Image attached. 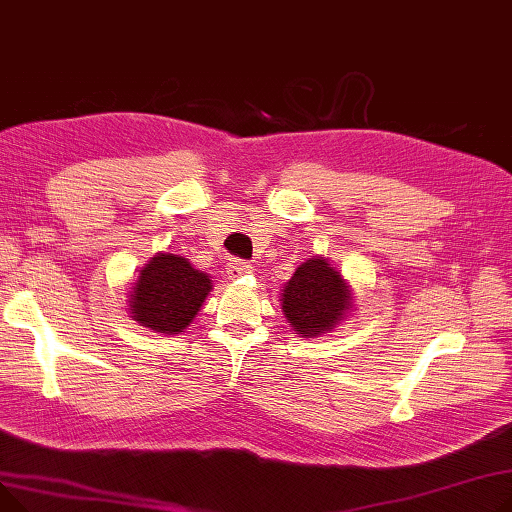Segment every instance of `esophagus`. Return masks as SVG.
Instances as JSON below:
<instances>
[{
    "label": "esophagus",
    "mask_w": 512,
    "mask_h": 512,
    "mask_svg": "<svg viewBox=\"0 0 512 512\" xmlns=\"http://www.w3.org/2000/svg\"><path fill=\"white\" fill-rule=\"evenodd\" d=\"M229 277L231 279H239V277H244V275H250V273H254V266L250 264V262H242V260H231L229 262Z\"/></svg>",
    "instance_id": "34e87169"
}]
</instances>
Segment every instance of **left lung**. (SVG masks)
<instances>
[{
	"instance_id": "obj_1",
	"label": "left lung",
	"mask_w": 512,
	"mask_h": 512,
	"mask_svg": "<svg viewBox=\"0 0 512 512\" xmlns=\"http://www.w3.org/2000/svg\"><path fill=\"white\" fill-rule=\"evenodd\" d=\"M281 310L304 339L335 330L353 312V289L324 256L302 262L281 291Z\"/></svg>"
}]
</instances>
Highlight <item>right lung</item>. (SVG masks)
<instances>
[{"label": "right lung", "mask_w": 512, "mask_h": 512, "mask_svg": "<svg viewBox=\"0 0 512 512\" xmlns=\"http://www.w3.org/2000/svg\"><path fill=\"white\" fill-rule=\"evenodd\" d=\"M213 279L188 258L157 252L140 270L128 293L130 318L163 335H179L202 310Z\"/></svg>", "instance_id": "right-lung-1"}]
</instances>
